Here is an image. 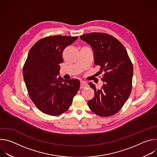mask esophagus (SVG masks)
Wrapping results in <instances>:
<instances>
[{
	"label": "esophagus",
	"instance_id": "1",
	"mask_svg": "<svg viewBox=\"0 0 157 157\" xmlns=\"http://www.w3.org/2000/svg\"><path fill=\"white\" fill-rule=\"evenodd\" d=\"M87 86V83L85 82V81H81V84H80V88L81 89H83V88H85Z\"/></svg>",
	"mask_w": 157,
	"mask_h": 157
}]
</instances>
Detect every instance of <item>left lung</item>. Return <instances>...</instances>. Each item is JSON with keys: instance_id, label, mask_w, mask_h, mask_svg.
<instances>
[{"instance_id": "8db88e82", "label": "left lung", "mask_w": 157, "mask_h": 157, "mask_svg": "<svg viewBox=\"0 0 157 157\" xmlns=\"http://www.w3.org/2000/svg\"><path fill=\"white\" fill-rule=\"evenodd\" d=\"M80 38L91 46L94 63L100 66L103 86L94 90V96L87 104L94 114L109 117L117 113L128 99L132 87L133 65L123 44L110 35L93 32L80 36Z\"/></svg>"}]
</instances>
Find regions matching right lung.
Listing matches in <instances>:
<instances>
[{
	"label": "right lung",
	"mask_w": 157,
	"mask_h": 157,
	"mask_svg": "<svg viewBox=\"0 0 157 157\" xmlns=\"http://www.w3.org/2000/svg\"><path fill=\"white\" fill-rule=\"evenodd\" d=\"M78 36H50L36 42L23 68L24 81L31 100L42 113L59 116L69 109L80 87L76 79L58 77L66 47Z\"/></svg>",
	"instance_id": "right-lung-1"
}]
</instances>
